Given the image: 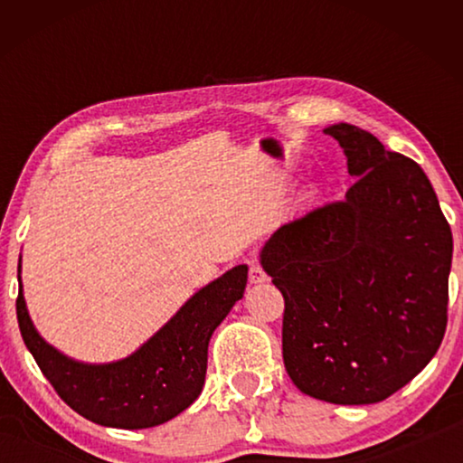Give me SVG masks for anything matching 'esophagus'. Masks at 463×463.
I'll return each mask as SVG.
<instances>
[{
	"label": "esophagus",
	"mask_w": 463,
	"mask_h": 463,
	"mask_svg": "<svg viewBox=\"0 0 463 463\" xmlns=\"http://www.w3.org/2000/svg\"><path fill=\"white\" fill-rule=\"evenodd\" d=\"M249 281L250 284H263V281H268V273H265L261 263L257 260L249 261Z\"/></svg>",
	"instance_id": "obj_1"
}]
</instances>
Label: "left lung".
Returning a JSON list of instances; mask_svg holds the SVG:
<instances>
[{"instance_id":"1","label":"left lung","mask_w":463,"mask_h":463,"mask_svg":"<svg viewBox=\"0 0 463 463\" xmlns=\"http://www.w3.org/2000/svg\"><path fill=\"white\" fill-rule=\"evenodd\" d=\"M355 177L345 200L286 222L261 250L284 296L296 388L373 404L406 386L448 326L453 237L425 171L354 124L328 127Z\"/></svg>"}]
</instances>
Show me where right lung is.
<instances>
[{"instance_id": "right-lung-1", "label": "right lung", "mask_w": 463, "mask_h": 463, "mask_svg": "<svg viewBox=\"0 0 463 463\" xmlns=\"http://www.w3.org/2000/svg\"><path fill=\"white\" fill-rule=\"evenodd\" d=\"M245 286L247 265H237L192 296L137 354L106 365L73 362L44 343L28 317L22 281L15 315L44 378L75 412L104 427L148 429L177 417L200 396L210 336Z\"/></svg>"}]
</instances>
